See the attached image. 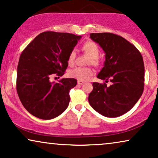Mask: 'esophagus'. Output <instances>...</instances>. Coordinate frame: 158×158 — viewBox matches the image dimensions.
Masks as SVG:
<instances>
[{
    "label": "esophagus",
    "instance_id": "esophagus-1",
    "mask_svg": "<svg viewBox=\"0 0 158 158\" xmlns=\"http://www.w3.org/2000/svg\"><path fill=\"white\" fill-rule=\"evenodd\" d=\"M84 83H84L83 81H77V84H78V85H83Z\"/></svg>",
    "mask_w": 158,
    "mask_h": 158
}]
</instances>
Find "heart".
Returning <instances> with one entry per match:
<instances>
[{"label": "heart", "mask_w": 158, "mask_h": 158, "mask_svg": "<svg viewBox=\"0 0 158 158\" xmlns=\"http://www.w3.org/2000/svg\"><path fill=\"white\" fill-rule=\"evenodd\" d=\"M83 50L90 57L89 62L94 65H98L99 63L98 55L100 53V49L98 44L94 42H85L83 46ZM76 53L75 50H72L69 53L68 57V63L69 65H73L74 64ZM94 75V70L89 68H75L72 69L68 72V75L72 78H75L77 81H86L90 79V77Z\"/></svg>", "instance_id": "heart-1"}]
</instances>
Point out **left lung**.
<instances>
[{"instance_id": "obj_1", "label": "left lung", "mask_w": 158, "mask_h": 158, "mask_svg": "<svg viewBox=\"0 0 158 158\" xmlns=\"http://www.w3.org/2000/svg\"><path fill=\"white\" fill-rule=\"evenodd\" d=\"M90 38L105 53L103 67L97 75L112 84L93 83L90 105L101 115L118 117L128 112L144 90V67L139 50L122 36L111 33H92Z\"/></svg>"}]
</instances>
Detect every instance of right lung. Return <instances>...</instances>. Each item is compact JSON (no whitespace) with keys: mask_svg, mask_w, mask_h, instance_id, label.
Segmentation results:
<instances>
[{"mask_svg":"<svg viewBox=\"0 0 158 158\" xmlns=\"http://www.w3.org/2000/svg\"><path fill=\"white\" fill-rule=\"evenodd\" d=\"M81 36L45 31L26 47L17 68L16 90L19 99L32 115L52 119L65 111L70 102V90L77 85L74 78L51 82L53 74L62 76L68 66L69 53Z\"/></svg>","mask_w":158,"mask_h":158,"instance_id":"obj_1","label":"right lung"}]
</instances>
